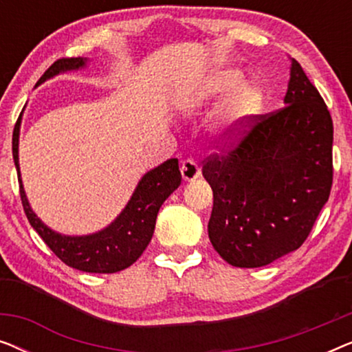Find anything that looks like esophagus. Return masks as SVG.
<instances>
[{"label": "esophagus", "instance_id": "34e87169", "mask_svg": "<svg viewBox=\"0 0 352 352\" xmlns=\"http://www.w3.org/2000/svg\"><path fill=\"white\" fill-rule=\"evenodd\" d=\"M181 175L184 177V181H194L200 176V168L194 158H186L181 163Z\"/></svg>", "mask_w": 352, "mask_h": 352}]
</instances>
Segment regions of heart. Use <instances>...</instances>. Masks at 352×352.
I'll return each instance as SVG.
<instances>
[{"mask_svg":"<svg viewBox=\"0 0 352 352\" xmlns=\"http://www.w3.org/2000/svg\"><path fill=\"white\" fill-rule=\"evenodd\" d=\"M242 81L243 76L240 72L228 69L213 75V78L208 83V94L218 96V98H223V96H228L235 91L224 109L226 124L230 128H237L243 122H247L250 117H253L261 109L263 104L261 89L254 83H245L240 86Z\"/></svg>","mask_w":352,"mask_h":352,"instance_id":"obj_1","label":"heart"}]
</instances>
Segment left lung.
Segmentation results:
<instances>
[{"mask_svg": "<svg viewBox=\"0 0 352 352\" xmlns=\"http://www.w3.org/2000/svg\"><path fill=\"white\" fill-rule=\"evenodd\" d=\"M285 107L221 134L201 173L213 189L208 235L235 267H261L298 250L333 182V122L295 59Z\"/></svg>", "mask_w": 352, "mask_h": 352, "instance_id": "8db88e82", "label": "left lung"}]
</instances>
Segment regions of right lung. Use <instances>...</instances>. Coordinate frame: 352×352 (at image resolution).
<instances>
[{
	"instance_id": "1",
	"label": "right lung",
	"mask_w": 352,
	"mask_h": 352,
	"mask_svg": "<svg viewBox=\"0 0 352 352\" xmlns=\"http://www.w3.org/2000/svg\"><path fill=\"white\" fill-rule=\"evenodd\" d=\"M83 65L85 59L81 57H62L43 74L38 80V85L59 72L80 69ZM19 126H21V115L12 133V157L17 168L22 206L28 223L43 239V242L51 248V252L67 266L85 272L113 274L136 263L151 242L153 229H155L157 213L162 204L181 184L182 177L177 158L166 160L163 165L148 171L142 177L126 208L107 229L98 234L86 235V237H67L46 228L28 205L22 187L21 173H19Z\"/></svg>"
}]
</instances>
